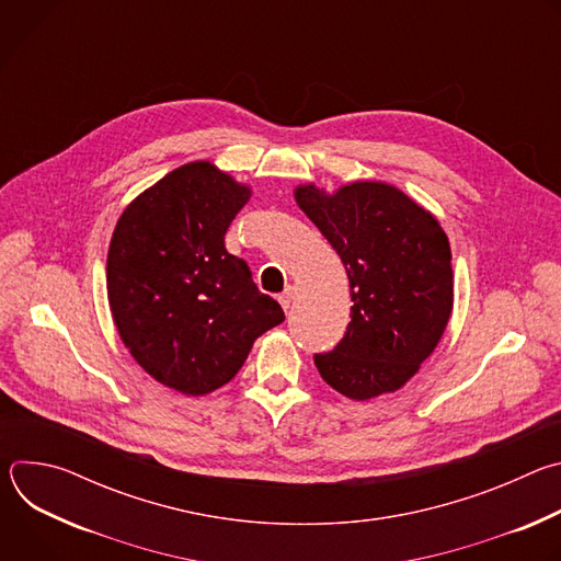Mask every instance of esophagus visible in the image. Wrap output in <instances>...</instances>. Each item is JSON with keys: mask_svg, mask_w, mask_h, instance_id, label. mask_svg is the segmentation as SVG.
<instances>
[{"mask_svg": "<svg viewBox=\"0 0 561 561\" xmlns=\"http://www.w3.org/2000/svg\"><path fill=\"white\" fill-rule=\"evenodd\" d=\"M293 299H295V286H286V288H284V293L279 295V304L288 310V308H290V304H293Z\"/></svg>", "mask_w": 561, "mask_h": 561, "instance_id": "1", "label": "esophagus"}]
</instances>
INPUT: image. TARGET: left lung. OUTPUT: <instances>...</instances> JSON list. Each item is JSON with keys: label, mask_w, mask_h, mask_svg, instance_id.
<instances>
[{"label": "left lung", "mask_w": 561, "mask_h": 561, "mask_svg": "<svg viewBox=\"0 0 561 561\" xmlns=\"http://www.w3.org/2000/svg\"><path fill=\"white\" fill-rule=\"evenodd\" d=\"M297 206L337 251L351 322L314 366L344 397L366 402L402 388L439 344L453 312L450 244L431 210L383 182L327 193L295 188Z\"/></svg>", "instance_id": "1"}]
</instances>
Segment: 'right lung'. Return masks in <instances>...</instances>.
<instances>
[{
    "mask_svg": "<svg viewBox=\"0 0 561 561\" xmlns=\"http://www.w3.org/2000/svg\"><path fill=\"white\" fill-rule=\"evenodd\" d=\"M251 199L210 162H191L137 195L117 219L106 262L113 322L159 383L208 394L228 383L253 342L284 322L224 234Z\"/></svg>",
    "mask_w": 561,
    "mask_h": 561,
    "instance_id": "add662e5",
    "label": "right lung"
}]
</instances>
